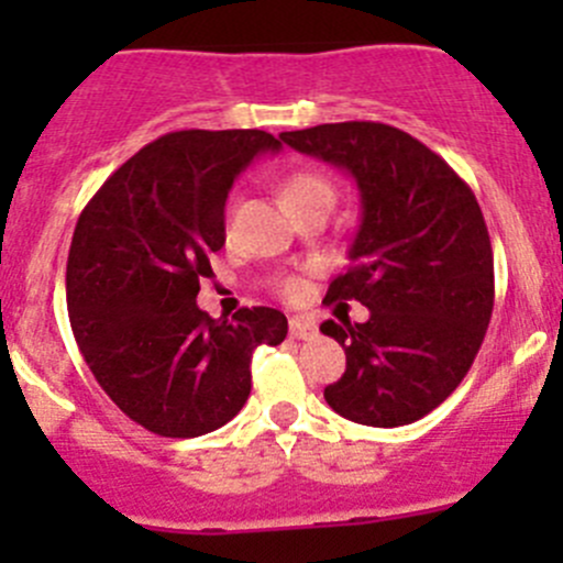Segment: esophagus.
Masks as SVG:
<instances>
[{"mask_svg": "<svg viewBox=\"0 0 563 563\" xmlns=\"http://www.w3.org/2000/svg\"><path fill=\"white\" fill-rule=\"evenodd\" d=\"M288 332H291V338H297V340H310V338H316V321H310V318H305V316H294L291 321H288Z\"/></svg>", "mask_w": 563, "mask_h": 563, "instance_id": "1", "label": "esophagus"}]
</instances>
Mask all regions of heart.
<instances>
[{"label": "heart", "instance_id": "1", "mask_svg": "<svg viewBox=\"0 0 563 563\" xmlns=\"http://www.w3.org/2000/svg\"><path fill=\"white\" fill-rule=\"evenodd\" d=\"M280 198L283 203L291 209L305 207V203H332L334 201V187L329 185L327 176H321L318 172H310V168H297L283 179L280 185ZM286 291L288 294H297L299 291V283L297 280H288L286 283Z\"/></svg>", "mask_w": 563, "mask_h": 563}]
</instances>
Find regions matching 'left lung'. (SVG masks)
<instances>
[{"label":"left lung","instance_id":"8db88e82","mask_svg":"<svg viewBox=\"0 0 563 563\" xmlns=\"http://www.w3.org/2000/svg\"><path fill=\"white\" fill-rule=\"evenodd\" d=\"M280 141L360 187L349 272L323 302L356 299L371 318L321 323L345 349V373L323 397L371 428L417 422L457 389L490 323L493 247L479 203L433 150L391 124H318Z\"/></svg>","mask_w":563,"mask_h":563}]
</instances>
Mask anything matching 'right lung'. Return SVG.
<instances>
[{"mask_svg":"<svg viewBox=\"0 0 563 563\" xmlns=\"http://www.w3.org/2000/svg\"><path fill=\"white\" fill-rule=\"evenodd\" d=\"M280 152L264 130H179L146 144L84 207L67 255V313L106 395L141 428L196 439L250 395L258 345H280L275 308L212 318L196 305L225 245V198L253 157Z\"/></svg>","mask_w":563,"mask_h":563,"instance_id":"right-lung-1","label":"right lung"}]
</instances>
